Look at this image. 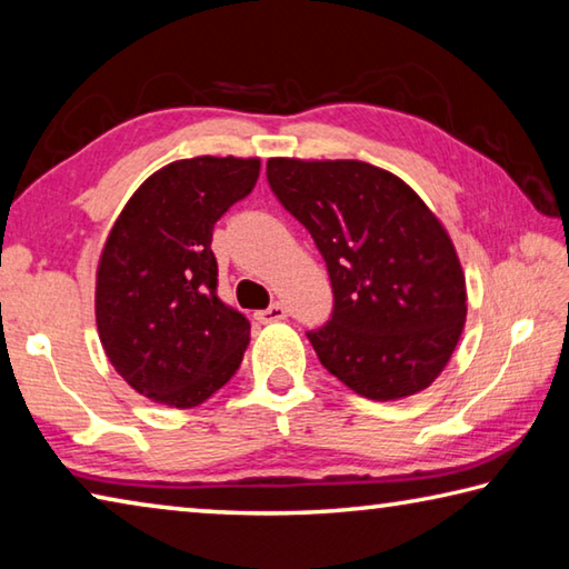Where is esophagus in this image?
Segmentation results:
<instances>
[{
    "label": "esophagus",
    "mask_w": 569,
    "mask_h": 569,
    "mask_svg": "<svg viewBox=\"0 0 569 569\" xmlns=\"http://www.w3.org/2000/svg\"><path fill=\"white\" fill-rule=\"evenodd\" d=\"M256 316H258V321H261V323H273V321H283L288 311H286L283 303H271L266 308V311H258Z\"/></svg>",
    "instance_id": "esophagus-1"
}]
</instances>
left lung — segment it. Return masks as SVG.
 Listing matches in <instances>:
<instances>
[{"label": "left lung", "mask_w": 569, "mask_h": 569, "mask_svg": "<svg viewBox=\"0 0 569 569\" xmlns=\"http://www.w3.org/2000/svg\"><path fill=\"white\" fill-rule=\"evenodd\" d=\"M266 176L329 268L331 321L306 333L319 361L373 401L431 387L467 321L465 271L441 220L361 160L271 158Z\"/></svg>", "instance_id": "8db88e82"}]
</instances>
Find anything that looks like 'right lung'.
Returning <instances> with one entry per match:
<instances>
[{"mask_svg": "<svg viewBox=\"0 0 569 569\" xmlns=\"http://www.w3.org/2000/svg\"><path fill=\"white\" fill-rule=\"evenodd\" d=\"M258 172V158L170 162L132 192L104 240L94 283L102 349L114 371L156 403L198 407L243 361L250 323L216 293L210 240Z\"/></svg>", "mask_w": 569, "mask_h": 569, "instance_id": "add662e5", "label": "right lung"}]
</instances>
